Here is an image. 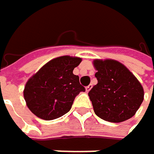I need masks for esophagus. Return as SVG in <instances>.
I'll list each match as a JSON object with an SVG mask.
<instances>
[{
  "instance_id": "obj_1",
  "label": "esophagus",
  "mask_w": 154,
  "mask_h": 154,
  "mask_svg": "<svg viewBox=\"0 0 154 154\" xmlns=\"http://www.w3.org/2000/svg\"><path fill=\"white\" fill-rule=\"evenodd\" d=\"M91 88H92V85H87V86L85 87V90H86V92H88V91H89V90H90Z\"/></svg>"
}]
</instances>
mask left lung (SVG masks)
I'll return each instance as SVG.
<instances>
[{
	"instance_id": "left-lung-1",
	"label": "left lung",
	"mask_w": 154,
	"mask_h": 154,
	"mask_svg": "<svg viewBox=\"0 0 154 154\" xmlns=\"http://www.w3.org/2000/svg\"><path fill=\"white\" fill-rule=\"evenodd\" d=\"M97 84L89 91L95 113L105 121L121 123L130 119L140 107L143 87L120 62L112 59L95 60Z\"/></svg>"
}]
</instances>
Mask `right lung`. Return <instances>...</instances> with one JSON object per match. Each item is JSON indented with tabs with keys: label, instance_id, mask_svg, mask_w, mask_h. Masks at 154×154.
<instances>
[{
	"label": "right lung",
	"instance_id": "right-lung-1",
	"mask_svg": "<svg viewBox=\"0 0 154 154\" xmlns=\"http://www.w3.org/2000/svg\"><path fill=\"white\" fill-rule=\"evenodd\" d=\"M81 61L69 56L52 59L27 82L24 98L32 113L48 121L69 112L76 96L85 91L72 72Z\"/></svg>",
	"mask_w": 154,
	"mask_h": 154
}]
</instances>
